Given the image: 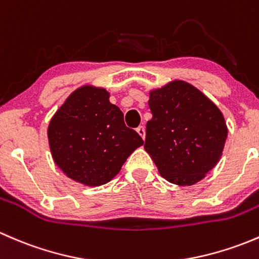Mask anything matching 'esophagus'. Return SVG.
I'll return each instance as SVG.
<instances>
[{
  "label": "esophagus",
  "mask_w": 259,
  "mask_h": 259,
  "mask_svg": "<svg viewBox=\"0 0 259 259\" xmlns=\"http://www.w3.org/2000/svg\"><path fill=\"white\" fill-rule=\"evenodd\" d=\"M137 132H138V134H139L140 137L143 138V139H145V127H144V125H139V126L137 127Z\"/></svg>",
  "instance_id": "34e87169"
}]
</instances>
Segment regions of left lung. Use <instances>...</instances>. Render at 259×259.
<instances>
[{"instance_id": "left-lung-1", "label": "left lung", "mask_w": 259, "mask_h": 259, "mask_svg": "<svg viewBox=\"0 0 259 259\" xmlns=\"http://www.w3.org/2000/svg\"><path fill=\"white\" fill-rule=\"evenodd\" d=\"M146 122V153L168 182L192 185L215 166L226 144V121L198 89L173 81L151 91Z\"/></svg>"}]
</instances>
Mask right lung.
Wrapping results in <instances>:
<instances>
[{
	"mask_svg": "<svg viewBox=\"0 0 259 259\" xmlns=\"http://www.w3.org/2000/svg\"><path fill=\"white\" fill-rule=\"evenodd\" d=\"M56 165L90 187L110 182L130 154L144 144L104 89L82 86L54 115L48 130Z\"/></svg>",
	"mask_w": 259,
	"mask_h": 259,
	"instance_id": "obj_1",
	"label": "right lung"
}]
</instances>
